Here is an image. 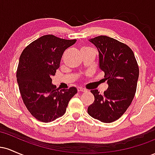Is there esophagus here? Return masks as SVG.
<instances>
[{"label": "esophagus", "mask_w": 155, "mask_h": 155, "mask_svg": "<svg viewBox=\"0 0 155 155\" xmlns=\"http://www.w3.org/2000/svg\"><path fill=\"white\" fill-rule=\"evenodd\" d=\"M77 90H78V92H87V90H85V89L81 88V87H79V88L77 89Z\"/></svg>", "instance_id": "1"}]
</instances>
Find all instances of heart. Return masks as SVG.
Here are the masks:
<instances>
[{"mask_svg": "<svg viewBox=\"0 0 155 155\" xmlns=\"http://www.w3.org/2000/svg\"><path fill=\"white\" fill-rule=\"evenodd\" d=\"M89 49H91V48L87 47H83L82 49H81V51H86V50H89Z\"/></svg>", "mask_w": 155, "mask_h": 155, "instance_id": "1", "label": "heart"}]
</instances>
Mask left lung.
Returning <instances> with one entry per match:
<instances>
[{"mask_svg": "<svg viewBox=\"0 0 155 155\" xmlns=\"http://www.w3.org/2000/svg\"><path fill=\"white\" fill-rule=\"evenodd\" d=\"M99 52V66L108 87L104 95L91 90L95 97L89 114L105 123L118 120L131 104L136 92L139 68L132 49L114 38L100 35L90 39Z\"/></svg>", "mask_w": 155, "mask_h": 155, "instance_id": "left-lung-1", "label": "left lung"}]
</instances>
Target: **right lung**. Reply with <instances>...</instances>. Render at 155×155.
<instances>
[{
	"label": "right lung",
	"mask_w": 155,
	"mask_h": 155,
	"mask_svg": "<svg viewBox=\"0 0 155 155\" xmlns=\"http://www.w3.org/2000/svg\"><path fill=\"white\" fill-rule=\"evenodd\" d=\"M76 41L43 35L25 48L19 57L17 71L19 92L28 111L41 122H50L64 115L77 92L74 87L59 90L51 78L59 68L64 51Z\"/></svg>",
	"instance_id": "right-lung-1"
}]
</instances>
